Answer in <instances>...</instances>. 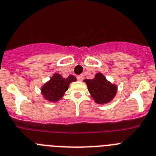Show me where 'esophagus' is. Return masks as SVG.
I'll list each match as a JSON object with an SVG mask.
<instances>
[{"label": "esophagus", "instance_id": "1", "mask_svg": "<svg viewBox=\"0 0 156 156\" xmlns=\"http://www.w3.org/2000/svg\"><path fill=\"white\" fill-rule=\"evenodd\" d=\"M77 79H78V81H81V82H82V81L84 79V77H83L82 74H80V75L77 76Z\"/></svg>", "mask_w": 156, "mask_h": 156}]
</instances>
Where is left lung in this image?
<instances>
[{
  "instance_id": "1",
  "label": "left lung",
  "mask_w": 156,
  "mask_h": 156,
  "mask_svg": "<svg viewBox=\"0 0 156 156\" xmlns=\"http://www.w3.org/2000/svg\"><path fill=\"white\" fill-rule=\"evenodd\" d=\"M84 81L87 84L91 97L98 104L109 102L116 95V86L108 82L101 73L97 74L93 79H86Z\"/></svg>"
}]
</instances>
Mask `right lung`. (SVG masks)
I'll return each mask as SVG.
<instances>
[{"label": "right lung", "mask_w": 156, "mask_h": 156, "mask_svg": "<svg viewBox=\"0 0 156 156\" xmlns=\"http://www.w3.org/2000/svg\"><path fill=\"white\" fill-rule=\"evenodd\" d=\"M76 80V78L73 75L64 78L59 74H55L49 82L42 87V94L50 101H58L68 90L70 82H75Z\"/></svg>", "instance_id": "add662e5"}]
</instances>
